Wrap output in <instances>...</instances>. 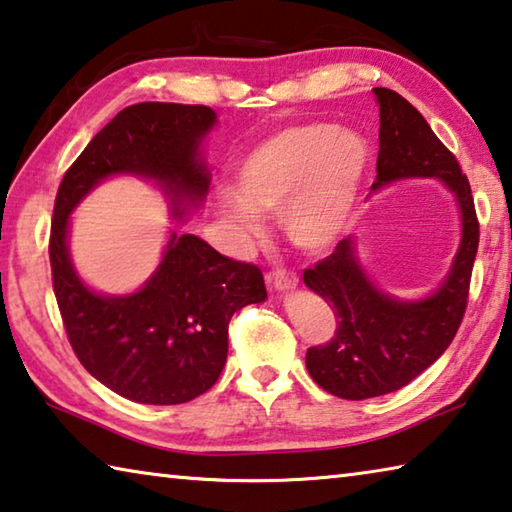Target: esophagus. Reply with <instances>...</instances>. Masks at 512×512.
<instances>
[{"instance_id": "1", "label": "esophagus", "mask_w": 512, "mask_h": 512, "mask_svg": "<svg viewBox=\"0 0 512 512\" xmlns=\"http://www.w3.org/2000/svg\"><path fill=\"white\" fill-rule=\"evenodd\" d=\"M266 284L275 291H289L298 287V275L284 271V268H277L273 273H266Z\"/></svg>"}]
</instances>
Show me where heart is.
I'll return each mask as SVG.
<instances>
[{
	"mask_svg": "<svg viewBox=\"0 0 512 512\" xmlns=\"http://www.w3.org/2000/svg\"><path fill=\"white\" fill-rule=\"evenodd\" d=\"M370 155L368 140L352 128L325 121L282 128L239 160V187L216 189L214 207L244 237L262 235V212L280 214L291 244L318 253L348 228Z\"/></svg>",
	"mask_w": 512,
	"mask_h": 512,
	"instance_id": "obj_1",
	"label": "heart"
}]
</instances>
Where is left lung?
Segmentation results:
<instances>
[{
    "label": "left lung",
    "instance_id": "8db88e82",
    "mask_svg": "<svg viewBox=\"0 0 512 512\" xmlns=\"http://www.w3.org/2000/svg\"><path fill=\"white\" fill-rule=\"evenodd\" d=\"M379 106L377 180L372 192L411 178H436L454 194L461 244L436 291L402 300L381 291L363 271L357 239L305 271V284L336 311L334 339L307 350L311 379L343 400H368L400 391L427 370L461 325L479 248V221L465 173L418 110L388 88H372Z\"/></svg>",
    "mask_w": 512,
    "mask_h": 512
}]
</instances>
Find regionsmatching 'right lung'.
Returning <instances> with one entry per match:
<instances>
[{"mask_svg":"<svg viewBox=\"0 0 512 512\" xmlns=\"http://www.w3.org/2000/svg\"><path fill=\"white\" fill-rule=\"evenodd\" d=\"M216 112L183 103H135L92 137L58 187L49 259L60 316L76 357L110 391L140 404H183L216 384L235 311L266 300L264 275L196 235L171 232L162 262L140 289L103 296L69 255V214L112 176L153 180L178 223L210 189L201 155Z\"/></svg>","mask_w":512,"mask_h":512,"instance_id":"right-lung-1","label":"right lung"}]
</instances>
